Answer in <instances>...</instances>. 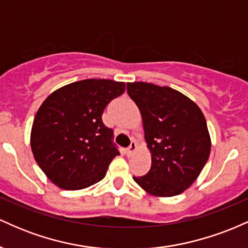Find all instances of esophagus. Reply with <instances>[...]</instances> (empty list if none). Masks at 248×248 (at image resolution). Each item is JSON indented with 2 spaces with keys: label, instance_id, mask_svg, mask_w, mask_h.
<instances>
[{
  "label": "esophagus",
  "instance_id": "esophagus-1",
  "mask_svg": "<svg viewBox=\"0 0 248 248\" xmlns=\"http://www.w3.org/2000/svg\"><path fill=\"white\" fill-rule=\"evenodd\" d=\"M138 148H139L138 143H136L135 141H132V143H130V146L128 147V149H127V153H128V155H132V154L135 153L136 150H138Z\"/></svg>",
  "mask_w": 248,
  "mask_h": 248
}]
</instances>
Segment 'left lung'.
Listing matches in <instances>:
<instances>
[{
	"instance_id": "8db88e82",
	"label": "left lung",
	"mask_w": 248,
	"mask_h": 248,
	"mask_svg": "<svg viewBox=\"0 0 248 248\" xmlns=\"http://www.w3.org/2000/svg\"><path fill=\"white\" fill-rule=\"evenodd\" d=\"M127 92L140 109L144 140L152 154L147 175L133 179L155 197L184 192L198 178L211 152L203 112L171 87L134 81L127 84Z\"/></svg>"
}]
</instances>
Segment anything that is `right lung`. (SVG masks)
I'll return each mask as SVG.
<instances>
[{
    "label": "right lung",
    "mask_w": 248,
    "mask_h": 248,
    "mask_svg": "<svg viewBox=\"0 0 248 248\" xmlns=\"http://www.w3.org/2000/svg\"><path fill=\"white\" fill-rule=\"evenodd\" d=\"M126 90L110 79H85L65 85L45 99L30 134L33 157L55 186L88 187L106 176L118 149L113 130L102 122L104 109Z\"/></svg>",
    "instance_id": "right-lung-1"
}]
</instances>
